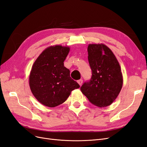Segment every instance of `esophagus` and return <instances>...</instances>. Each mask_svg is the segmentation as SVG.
I'll return each mask as SVG.
<instances>
[{"mask_svg":"<svg viewBox=\"0 0 147 147\" xmlns=\"http://www.w3.org/2000/svg\"><path fill=\"white\" fill-rule=\"evenodd\" d=\"M82 82H83V80L82 79H79L78 80V83L79 84V86H81L82 84Z\"/></svg>","mask_w":147,"mask_h":147,"instance_id":"1","label":"esophagus"}]
</instances>
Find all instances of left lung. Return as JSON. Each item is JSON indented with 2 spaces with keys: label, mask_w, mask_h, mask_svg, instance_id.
Wrapping results in <instances>:
<instances>
[{
  "label": "left lung",
  "mask_w": 147,
  "mask_h": 147,
  "mask_svg": "<svg viewBox=\"0 0 147 147\" xmlns=\"http://www.w3.org/2000/svg\"><path fill=\"white\" fill-rule=\"evenodd\" d=\"M87 51L92 76L80 90L93 105L99 107L110 106L123 86L120 64L111 49L104 44H89Z\"/></svg>",
  "instance_id": "1"
}]
</instances>
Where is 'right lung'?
I'll return each instance as SVG.
<instances>
[{
	"mask_svg": "<svg viewBox=\"0 0 147 147\" xmlns=\"http://www.w3.org/2000/svg\"><path fill=\"white\" fill-rule=\"evenodd\" d=\"M70 48L61 45L45 49L32 65L29 86L35 98L42 105L54 107L63 103L79 85L70 77L64 63Z\"/></svg>",
	"mask_w": 147,
	"mask_h": 147,
	"instance_id": "right-lung-1",
	"label": "right lung"
}]
</instances>
